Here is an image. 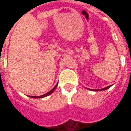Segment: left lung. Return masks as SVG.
<instances>
[{
  "instance_id": "1",
  "label": "left lung",
  "mask_w": 131,
  "mask_h": 131,
  "mask_svg": "<svg viewBox=\"0 0 131 131\" xmlns=\"http://www.w3.org/2000/svg\"><path fill=\"white\" fill-rule=\"evenodd\" d=\"M111 87V85L110 86H107V87H105L104 88H102V89H98V90H94V89H90V88H87L88 90H90V91H104V90H107L108 88H110Z\"/></svg>"
}]
</instances>
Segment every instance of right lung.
<instances>
[{
    "mask_svg": "<svg viewBox=\"0 0 131 131\" xmlns=\"http://www.w3.org/2000/svg\"><path fill=\"white\" fill-rule=\"evenodd\" d=\"M57 84H56V85L54 86V88L52 89L51 91H50L48 92V93H47L44 94V95H40V96H29V97H31V98H42V97H45L48 96V95H50V94L54 92V90H55V88H57Z\"/></svg>",
    "mask_w": 131,
    "mask_h": 131,
    "instance_id": "obj_1",
    "label": "right lung"
}]
</instances>
